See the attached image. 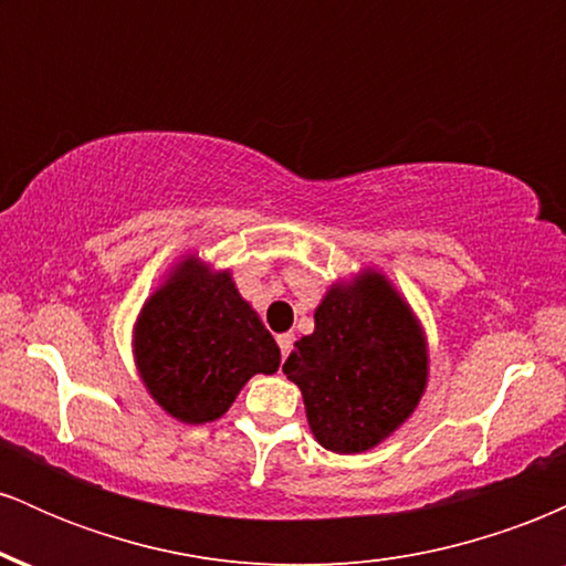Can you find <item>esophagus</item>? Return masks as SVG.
<instances>
[{
	"label": "esophagus",
	"mask_w": 566,
	"mask_h": 566,
	"mask_svg": "<svg viewBox=\"0 0 566 566\" xmlns=\"http://www.w3.org/2000/svg\"><path fill=\"white\" fill-rule=\"evenodd\" d=\"M276 343H279V348H282V356H287L290 348H292V343H295V335H290V333L279 335Z\"/></svg>",
	"instance_id": "obj_1"
}]
</instances>
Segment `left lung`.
Segmentation results:
<instances>
[{
  "mask_svg": "<svg viewBox=\"0 0 566 566\" xmlns=\"http://www.w3.org/2000/svg\"><path fill=\"white\" fill-rule=\"evenodd\" d=\"M301 388L311 433L324 450L359 454L378 447L423 399L428 343L418 316L380 271L329 284L284 361Z\"/></svg>",
  "mask_w": 566,
  "mask_h": 566,
  "instance_id": "left-lung-1",
  "label": "left lung"
}]
</instances>
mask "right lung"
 <instances>
[{"mask_svg": "<svg viewBox=\"0 0 566 566\" xmlns=\"http://www.w3.org/2000/svg\"><path fill=\"white\" fill-rule=\"evenodd\" d=\"M133 354L151 399L188 426L218 420L252 375H274L282 361L231 271L197 255L180 258L143 303Z\"/></svg>", "mask_w": 566, "mask_h": 566, "instance_id": "add662e5", "label": "right lung"}]
</instances>
